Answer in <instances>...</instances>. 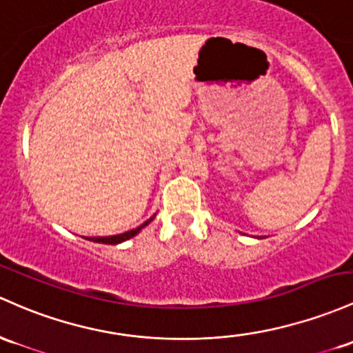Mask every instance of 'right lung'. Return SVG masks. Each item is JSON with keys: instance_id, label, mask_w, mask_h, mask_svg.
<instances>
[{"instance_id": "1", "label": "right lung", "mask_w": 353, "mask_h": 353, "mask_svg": "<svg viewBox=\"0 0 353 353\" xmlns=\"http://www.w3.org/2000/svg\"><path fill=\"white\" fill-rule=\"evenodd\" d=\"M150 221H152V218H150L149 221H145V223L142 224V226L135 228V230H130V231H127V233H122V234H117V236H107V238H88V241H94V243H102V245H119V243H122V241H127V239H129V238H132V236L137 234L139 231L142 230V228L147 226V224L150 223Z\"/></svg>"}]
</instances>
